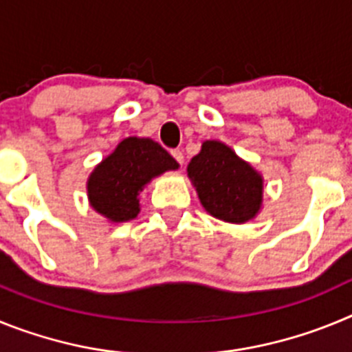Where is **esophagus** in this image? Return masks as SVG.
Segmentation results:
<instances>
[{"label": "esophagus", "mask_w": 352, "mask_h": 352, "mask_svg": "<svg viewBox=\"0 0 352 352\" xmlns=\"http://www.w3.org/2000/svg\"><path fill=\"white\" fill-rule=\"evenodd\" d=\"M170 155L176 158V162H178L179 166H183V160H185V157H183L182 149H173V151H170Z\"/></svg>", "instance_id": "esophagus-1"}]
</instances>
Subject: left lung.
I'll return each mask as SVG.
<instances>
[{
  "mask_svg": "<svg viewBox=\"0 0 352 352\" xmlns=\"http://www.w3.org/2000/svg\"><path fill=\"white\" fill-rule=\"evenodd\" d=\"M186 170L203 206L217 219L243 223L259 211L263 179L222 142H204Z\"/></svg>",
  "mask_w": 352,
  "mask_h": 352,
  "instance_id": "1",
  "label": "left lung"
}]
</instances>
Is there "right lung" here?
Wrapping results in <instances>:
<instances>
[{
    "mask_svg": "<svg viewBox=\"0 0 352 352\" xmlns=\"http://www.w3.org/2000/svg\"><path fill=\"white\" fill-rule=\"evenodd\" d=\"M173 169H178V162L158 142L125 139L89 176V203L113 222L135 219L139 213L138 195L142 186L153 176Z\"/></svg>",
    "mask_w": 352,
    "mask_h": 352,
    "instance_id": "right-lung-1",
    "label": "right lung"
}]
</instances>
